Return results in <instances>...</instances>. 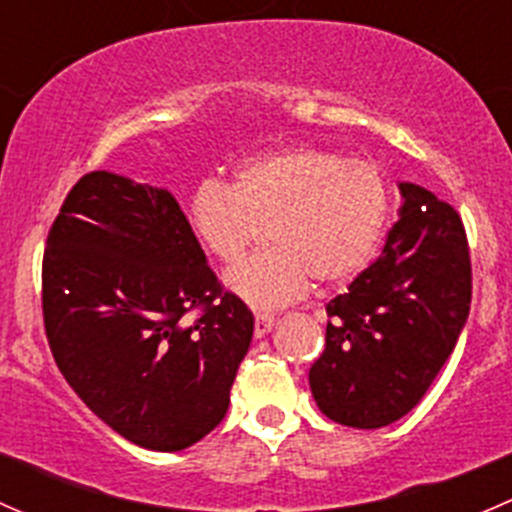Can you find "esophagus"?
I'll return each mask as SVG.
<instances>
[{"mask_svg": "<svg viewBox=\"0 0 512 512\" xmlns=\"http://www.w3.org/2000/svg\"><path fill=\"white\" fill-rule=\"evenodd\" d=\"M272 324H275V317H272V314L257 312L255 314V337H265V334L272 329Z\"/></svg>", "mask_w": 512, "mask_h": 512, "instance_id": "1", "label": "esophagus"}]
</instances>
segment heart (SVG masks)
Segmentation results:
<instances>
[{
	"label": "heart",
	"instance_id": "1",
	"mask_svg": "<svg viewBox=\"0 0 512 512\" xmlns=\"http://www.w3.org/2000/svg\"><path fill=\"white\" fill-rule=\"evenodd\" d=\"M188 227L215 260L232 265L267 225V247L227 272V287L255 309H275L312 280L334 287L374 260L389 220V185L371 160L314 146L257 153L232 185L208 178L188 200Z\"/></svg>",
	"mask_w": 512,
	"mask_h": 512
}]
</instances>
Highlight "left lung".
I'll return each instance as SVG.
<instances>
[{
    "instance_id": "8db88e82",
    "label": "left lung",
    "mask_w": 512,
    "mask_h": 512,
    "mask_svg": "<svg viewBox=\"0 0 512 512\" xmlns=\"http://www.w3.org/2000/svg\"><path fill=\"white\" fill-rule=\"evenodd\" d=\"M384 252L327 304V344L309 369L322 414L381 428L423 399L456 347L473 294L466 227L453 205L401 183Z\"/></svg>"
}]
</instances>
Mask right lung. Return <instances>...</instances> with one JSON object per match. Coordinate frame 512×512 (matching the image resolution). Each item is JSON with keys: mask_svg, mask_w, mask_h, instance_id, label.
<instances>
[{"mask_svg": "<svg viewBox=\"0 0 512 512\" xmlns=\"http://www.w3.org/2000/svg\"><path fill=\"white\" fill-rule=\"evenodd\" d=\"M41 312L71 389L151 451H183L223 421L255 327L173 195L106 170L76 180L51 225Z\"/></svg>", "mask_w": 512, "mask_h": 512, "instance_id": "obj_1", "label": "right lung"}]
</instances>
